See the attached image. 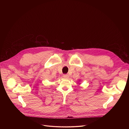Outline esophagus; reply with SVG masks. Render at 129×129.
I'll return each mask as SVG.
<instances>
[{
    "instance_id": "34e87169",
    "label": "esophagus",
    "mask_w": 129,
    "mask_h": 129,
    "mask_svg": "<svg viewBox=\"0 0 129 129\" xmlns=\"http://www.w3.org/2000/svg\"><path fill=\"white\" fill-rule=\"evenodd\" d=\"M63 78H65V79H67V78H69V76L68 75L64 74V75H63Z\"/></svg>"
}]
</instances>
